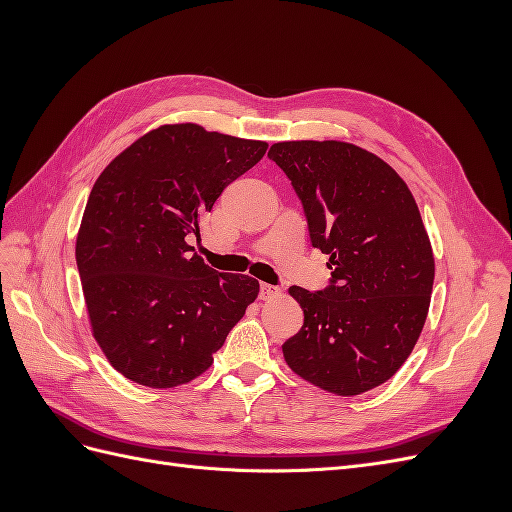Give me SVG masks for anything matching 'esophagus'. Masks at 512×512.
I'll return each mask as SVG.
<instances>
[{
  "mask_svg": "<svg viewBox=\"0 0 512 512\" xmlns=\"http://www.w3.org/2000/svg\"><path fill=\"white\" fill-rule=\"evenodd\" d=\"M280 294V288L277 286H271V284H260V299L267 301V299H273Z\"/></svg>",
  "mask_w": 512,
  "mask_h": 512,
  "instance_id": "34e87169",
  "label": "esophagus"
}]
</instances>
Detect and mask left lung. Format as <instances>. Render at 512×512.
<instances>
[{"label": "left lung", "mask_w": 512, "mask_h": 512, "mask_svg": "<svg viewBox=\"0 0 512 512\" xmlns=\"http://www.w3.org/2000/svg\"><path fill=\"white\" fill-rule=\"evenodd\" d=\"M301 198L331 282L290 286L303 327L282 346L294 374L361 395L406 363L429 312L433 252L421 211L395 170L352 143L286 141L269 149Z\"/></svg>", "instance_id": "1"}]
</instances>
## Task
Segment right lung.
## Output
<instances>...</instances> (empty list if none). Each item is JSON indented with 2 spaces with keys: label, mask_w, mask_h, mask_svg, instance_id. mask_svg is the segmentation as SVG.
<instances>
[{
  "label": "right lung",
  "mask_w": 512,
  "mask_h": 512,
  "mask_svg": "<svg viewBox=\"0 0 512 512\" xmlns=\"http://www.w3.org/2000/svg\"><path fill=\"white\" fill-rule=\"evenodd\" d=\"M267 143L173 123L147 132L96 179L76 237V267L98 346L132 382L173 389L213 363L258 297L250 275L192 254L200 218Z\"/></svg>",
  "instance_id": "obj_1"
}]
</instances>
